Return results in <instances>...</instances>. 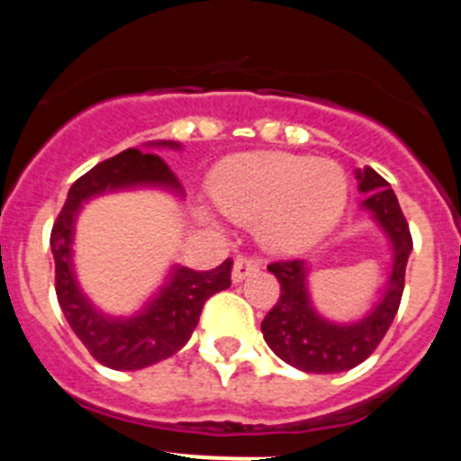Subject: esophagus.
Returning a JSON list of instances; mask_svg holds the SVG:
<instances>
[{"label":"esophagus","instance_id":"34e87169","mask_svg":"<svg viewBox=\"0 0 461 461\" xmlns=\"http://www.w3.org/2000/svg\"><path fill=\"white\" fill-rule=\"evenodd\" d=\"M258 270V263L251 258H247V256H238L233 263V272H230V276H233L235 284H240V281H244L249 275H254V272Z\"/></svg>","mask_w":461,"mask_h":461}]
</instances>
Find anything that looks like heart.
I'll use <instances>...</instances> for the list:
<instances>
[{"instance_id": "obj_1", "label": "heart", "mask_w": 461, "mask_h": 461, "mask_svg": "<svg viewBox=\"0 0 461 461\" xmlns=\"http://www.w3.org/2000/svg\"><path fill=\"white\" fill-rule=\"evenodd\" d=\"M207 191L226 217L254 221L256 240L267 251L295 254L337 226L348 201V180L330 158L244 152L214 166ZM194 212L205 226H219L205 205Z\"/></svg>"}]
</instances>
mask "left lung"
Masks as SVG:
<instances>
[{
  "instance_id": "left-lung-1",
  "label": "left lung",
  "mask_w": 461,
  "mask_h": 461,
  "mask_svg": "<svg viewBox=\"0 0 461 461\" xmlns=\"http://www.w3.org/2000/svg\"><path fill=\"white\" fill-rule=\"evenodd\" d=\"M356 180L357 191L365 194V201L360 203L362 212H367L390 244L388 276L365 316L344 323L323 316L309 293L312 270L304 258L279 260L267 266L281 284V295L260 323L263 339L275 356L300 372L339 374L357 367L385 337L402 303L406 263L413 251L409 223L394 191L376 170L369 166L357 168Z\"/></svg>"
}]
</instances>
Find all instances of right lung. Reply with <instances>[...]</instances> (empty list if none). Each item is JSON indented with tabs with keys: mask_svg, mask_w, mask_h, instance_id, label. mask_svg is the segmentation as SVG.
Masks as SVG:
<instances>
[{
	"mask_svg": "<svg viewBox=\"0 0 461 461\" xmlns=\"http://www.w3.org/2000/svg\"><path fill=\"white\" fill-rule=\"evenodd\" d=\"M182 149L180 142H145L142 149L129 148L117 157L94 166L68 189L59 217L50 233V249L55 258V291L68 325L101 365L117 372L149 367L177 353L194 335L203 304L214 293L230 286V258L210 272H195L185 266H170L161 286L129 316H113L101 312L80 288L73 244L76 223L89 201L105 194L138 189H158L185 198V189L154 149Z\"/></svg>",
	"mask_w": 461,
	"mask_h": 461,
	"instance_id": "add662e5",
	"label": "right lung"
}]
</instances>
